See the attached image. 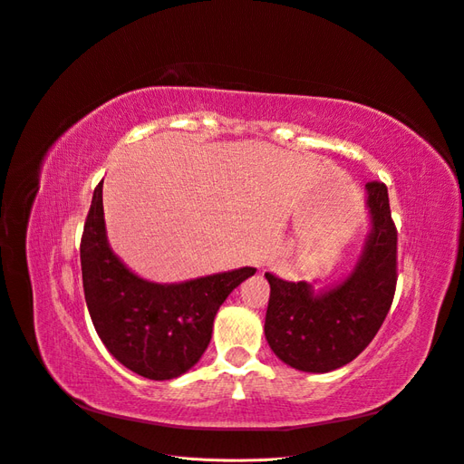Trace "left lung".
<instances>
[{"label": "left lung", "instance_id": "obj_1", "mask_svg": "<svg viewBox=\"0 0 464 464\" xmlns=\"http://www.w3.org/2000/svg\"><path fill=\"white\" fill-rule=\"evenodd\" d=\"M372 231L354 272L341 285L314 295L304 281L270 283L264 332L283 362L303 372H332L349 364L376 337L397 287V227L387 187L366 183Z\"/></svg>", "mask_w": 464, "mask_h": 464}]
</instances>
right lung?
<instances>
[{
  "instance_id": "right-lung-1",
  "label": "right lung",
  "mask_w": 464,
  "mask_h": 464,
  "mask_svg": "<svg viewBox=\"0 0 464 464\" xmlns=\"http://www.w3.org/2000/svg\"><path fill=\"white\" fill-rule=\"evenodd\" d=\"M102 183L94 188L81 238L82 287L103 345L148 380H171L200 361L214 318L254 267L158 285L129 272L111 252L103 226Z\"/></svg>"
}]
</instances>
